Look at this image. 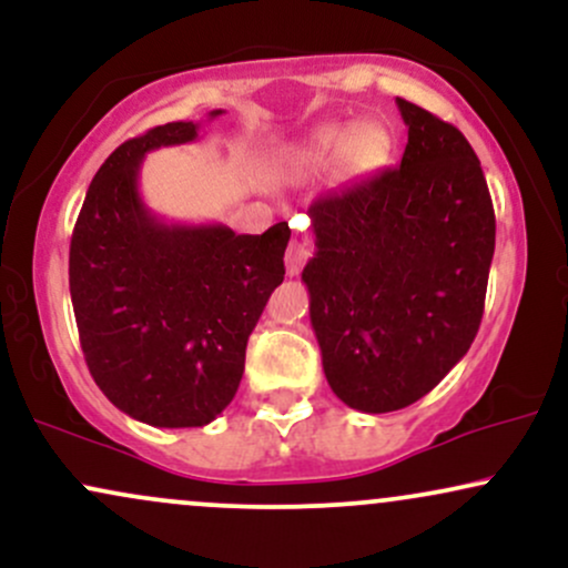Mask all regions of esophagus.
I'll return each instance as SVG.
<instances>
[{
    "label": "esophagus",
    "mask_w": 568,
    "mask_h": 568,
    "mask_svg": "<svg viewBox=\"0 0 568 568\" xmlns=\"http://www.w3.org/2000/svg\"><path fill=\"white\" fill-rule=\"evenodd\" d=\"M306 258H310V247H306V243H302V240H291L288 251H285V272L288 275H298V272L304 270Z\"/></svg>",
    "instance_id": "34e87169"
}]
</instances>
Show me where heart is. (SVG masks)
I'll list each match as a JSON object with an SVG mask.
<instances>
[{"label": "heart", "mask_w": 568, "mask_h": 568, "mask_svg": "<svg viewBox=\"0 0 568 568\" xmlns=\"http://www.w3.org/2000/svg\"><path fill=\"white\" fill-rule=\"evenodd\" d=\"M389 149H393V139L379 122L323 128L306 146L304 162L306 165H328V162L344 158L349 173L363 175L384 165L389 158Z\"/></svg>", "instance_id": "1"}]
</instances>
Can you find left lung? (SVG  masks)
<instances>
[{
	"label": "left lung",
	"instance_id": "1",
	"mask_svg": "<svg viewBox=\"0 0 568 568\" xmlns=\"http://www.w3.org/2000/svg\"><path fill=\"white\" fill-rule=\"evenodd\" d=\"M400 168L321 194L302 272L338 400L387 414L425 397L470 349L494 256L491 194L454 125L397 98Z\"/></svg>",
	"mask_w": 568,
	"mask_h": 568
}]
</instances>
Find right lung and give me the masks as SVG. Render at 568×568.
I'll return each instance as SVG.
<instances>
[{"label":"right lung","mask_w":568,"mask_h":568,"mask_svg":"<svg viewBox=\"0 0 568 568\" xmlns=\"http://www.w3.org/2000/svg\"><path fill=\"white\" fill-rule=\"evenodd\" d=\"M197 128L168 122L116 146L71 234L69 291L90 374L116 408L152 427H202L230 406L291 240L288 221L234 234L165 224L143 205L146 152L194 141Z\"/></svg>","instance_id":"obj_1"}]
</instances>
